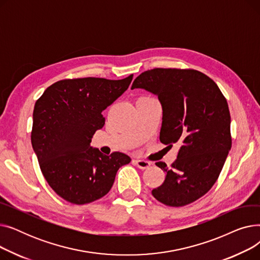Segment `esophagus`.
I'll list each match as a JSON object with an SVG mask.
<instances>
[{"label": "esophagus", "mask_w": 260, "mask_h": 260, "mask_svg": "<svg viewBox=\"0 0 260 260\" xmlns=\"http://www.w3.org/2000/svg\"><path fill=\"white\" fill-rule=\"evenodd\" d=\"M134 165L137 166L139 169L141 170H145V169H148L149 167H151V162L148 161H145V160H141V159H137V160H134Z\"/></svg>", "instance_id": "34e87169"}]
</instances>
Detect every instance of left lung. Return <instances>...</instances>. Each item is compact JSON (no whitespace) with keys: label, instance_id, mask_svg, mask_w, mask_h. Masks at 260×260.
I'll use <instances>...</instances> for the list:
<instances>
[{"label":"left lung","instance_id":"left-lung-1","mask_svg":"<svg viewBox=\"0 0 260 260\" xmlns=\"http://www.w3.org/2000/svg\"><path fill=\"white\" fill-rule=\"evenodd\" d=\"M158 95L162 105L161 143L179 146L167 168L156 162L166 179L152 195L168 207L179 208L206 195L223 168L232 146L228 102L215 82L190 68H154L132 85Z\"/></svg>","mask_w":260,"mask_h":260}]
</instances>
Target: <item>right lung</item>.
I'll use <instances>...</instances> for the list:
<instances>
[{
	"label": "right lung",
	"instance_id": "obj_1",
	"mask_svg": "<svg viewBox=\"0 0 260 260\" xmlns=\"http://www.w3.org/2000/svg\"><path fill=\"white\" fill-rule=\"evenodd\" d=\"M132 80L133 75L121 80L64 79L37 100L31 144L44 178L64 200L85 204L102 198L112 188L118 170L131 162L120 152L103 155L90 142L105 124L102 112Z\"/></svg>",
	"mask_w": 260,
	"mask_h": 260
}]
</instances>
